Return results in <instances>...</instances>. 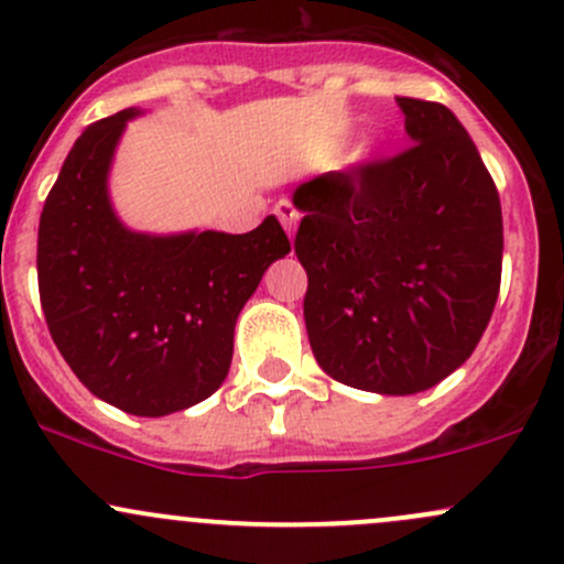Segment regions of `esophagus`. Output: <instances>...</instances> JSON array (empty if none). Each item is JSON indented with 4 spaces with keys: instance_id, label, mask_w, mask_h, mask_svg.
<instances>
[{
    "instance_id": "34e87169",
    "label": "esophagus",
    "mask_w": 564,
    "mask_h": 564,
    "mask_svg": "<svg viewBox=\"0 0 564 564\" xmlns=\"http://www.w3.org/2000/svg\"><path fill=\"white\" fill-rule=\"evenodd\" d=\"M278 216V221L283 225V230L289 232V238H294V230H296V221H300V212L294 208L292 200H278L275 208H272Z\"/></svg>"
}]
</instances>
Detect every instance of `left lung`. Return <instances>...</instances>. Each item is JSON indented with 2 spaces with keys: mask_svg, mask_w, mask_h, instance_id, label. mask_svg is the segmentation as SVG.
<instances>
[{
  "mask_svg": "<svg viewBox=\"0 0 564 564\" xmlns=\"http://www.w3.org/2000/svg\"><path fill=\"white\" fill-rule=\"evenodd\" d=\"M395 101L414 144L300 184L294 251L321 369L358 391L410 395L453 375L490 324L503 216L453 111Z\"/></svg>",
  "mask_w": 564,
  "mask_h": 564,
  "instance_id": "1",
  "label": "left lung"
}]
</instances>
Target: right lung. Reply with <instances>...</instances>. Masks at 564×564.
I'll list each match as a JSON object with an SVG mask.
<instances>
[{"instance_id": "right-lung-1", "label": "right lung", "mask_w": 564, "mask_h": 564, "mask_svg": "<svg viewBox=\"0 0 564 564\" xmlns=\"http://www.w3.org/2000/svg\"><path fill=\"white\" fill-rule=\"evenodd\" d=\"M135 109L85 128L40 216L36 278L55 348L85 388L139 417L187 410L225 382L238 313L292 251L275 216L243 235L131 232L107 173Z\"/></svg>"}]
</instances>
